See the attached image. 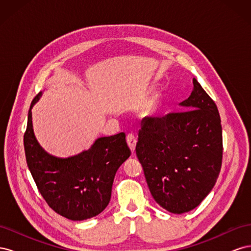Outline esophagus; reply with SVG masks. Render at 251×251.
<instances>
[{
	"mask_svg": "<svg viewBox=\"0 0 251 251\" xmlns=\"http://www.w3.org/2000/svg\"><path fill=\"white\" fill-rule=\"evenodd\" d=\"M126 142L128 144V147H130L131 151H135V147H136V142H137V139H136L135 135L134 134H128L126 136Z\"/></svg>",
	"mask_w": 251,
	"mask_h": 251,
	"instance_id": "34e87169",
	"label": "esophagus"
}]
</instances>
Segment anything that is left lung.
<instances>
[{"label": "left lung", "mask_w": 251, "mask_h": 251, "mask_svg": "<svg viewBox=\"0 0 251 251\" xmlns=\"http://www.w3.org/2000/svg\"><path fill=\"white\" fill-rule=\"evenodd\" d=\"M180 104L189 110L141 123L136 155L150 192L161 207L183 214L202 202L221 171L223 139L215 101L196 78Z\"/></svg>", "instance_id": "obj_1"}]
</instances>
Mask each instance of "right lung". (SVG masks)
Masks as SVG:
<instances>
[{
    "label": "right lung",
    "instance_id": "obj_1",
    "mask_svg": "<svg viewBox=\"0 0 251 251\" xmlns=\"http://www.w3.org/2000/svg\"><path fill=\"white\" fill-rule=\"evenodd\" d=\"M24 134L26 161L35 184L56 214L73 221L93 218L108 206L114 177L131 156L126 134L98 138L90 150L70 158H56L45 151L32 127L31 108Z\"/></svg>",
    "mask_w": 251,
    "mask_h": 251
}]
</instances>
